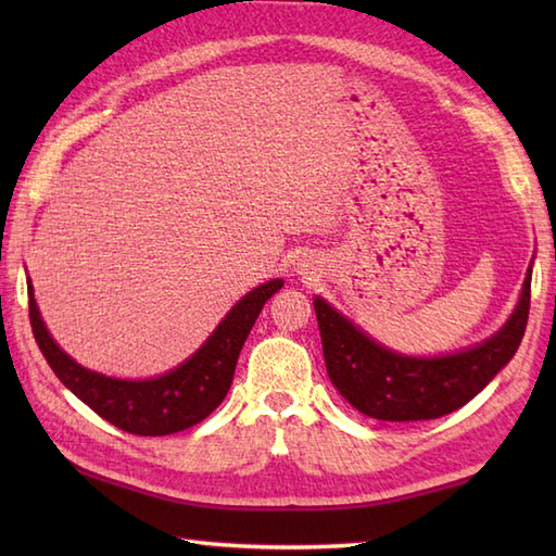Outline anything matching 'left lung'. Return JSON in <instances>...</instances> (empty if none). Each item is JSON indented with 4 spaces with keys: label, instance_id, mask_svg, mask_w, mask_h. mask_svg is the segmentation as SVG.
Segmentation results:
<instances>
[{
    "label": "left lung",
    "instance_id": "8db88e82",
    "mask_svg": "<svg viewBox=\"0 0 556 556\" xmlns=\"http://www.w3.org/2000/svg\"><path fill=\"white\" fill-rule=\"evenodd\" d=\"M528 267L521 299L497 334L434 358H413L377 344L332 305L313 301L327 375L349 404L375 420L410 422L446 416L482 392L521 344L530 311Z\"/></svg>",
    "mask_w": 556,
    "mask_h": 556
}]
</instances>
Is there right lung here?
<instances>
[{
  "label": "right lung",
  "instance_id": "obj_1",
  "mask_svg": "<svg viewBox=\"0 0 556 556\" xmlns=\"http://www.w3.org/2000/svg\"><path fill=\"white\" fill-rule=\"evenodd\" d=\"M285 281L260 285L233 305L191 358L155 380H116L83 368L56 346L40 317L28 279V315L35 341L54 375L100 418L140 437L174 434L205 420L227 396L245 337L271 293Z\"/></svg>",
  "mask_w": 556,
  "mask_h": 556
}]
</instances>
